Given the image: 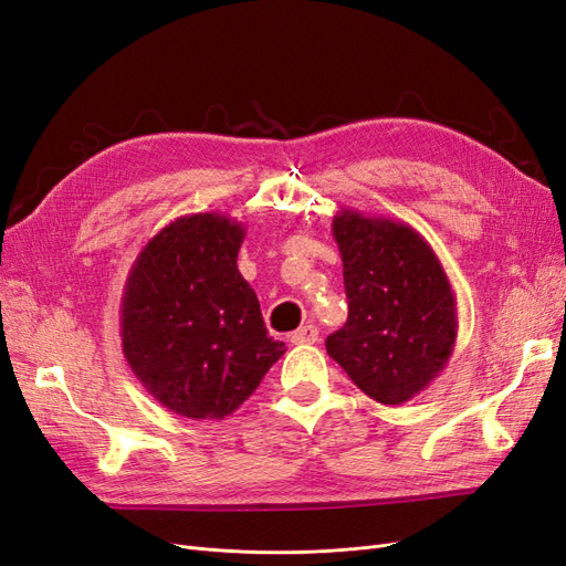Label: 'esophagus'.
<instances>
[{
	"mask_svg": "<svg viewBox=\"0 0 566 566\" xmlns=\"http://www.w3.org/2000/svg\"><path fill=\"white\" fill-rule=\"evenodd\" d=\"M316 339H318V328L312 323L302 325V328H297L293 335H290V342H293V345H314Z\"/></svg>",
	"mask_w": 566,
	"mask_h": 566,
	"instance_id": "1",
	"label": "esophagus"
}]
</instances>
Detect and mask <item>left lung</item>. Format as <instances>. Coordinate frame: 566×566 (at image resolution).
Returning <instances> with one entry per match:
<instances>
[{"label": "left lung", "mask_w": 566, "mask_h": 566, "mask_svg": "<svg viewBox=\"0 0 566 566\" xmlns=\"http://www.w3.org/2000/svg\"><path fill=\"white\" fill-rule=\"evenodd\" d=\"M333 238L349 316L325 349L370 399L406 403L447 368L455 347L458 312L447 271L403 221L342 208Z\"/></svg>", "instance_id": "1"}]
</instances>
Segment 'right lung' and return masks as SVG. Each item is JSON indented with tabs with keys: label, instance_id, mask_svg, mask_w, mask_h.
Instances as JSON below:
<instances>
[{
	"label": "right lung",
	"instance_id": "add662e5",
	"mask_svg": "<svg viewBox=\"0 0 566 566\" xmlns=\"http://www.w3.org/2000/svg\"><path fill=\"white\" fill-rule=\"evenodd\" d=\"M243 238L227 214L177 217L129 269L123 354L150 397L181 418L224 420L285 354L238 271Z\"/></svg>",
	"mask_w": 566,
	"mask_h": 566
}]
</instances>
